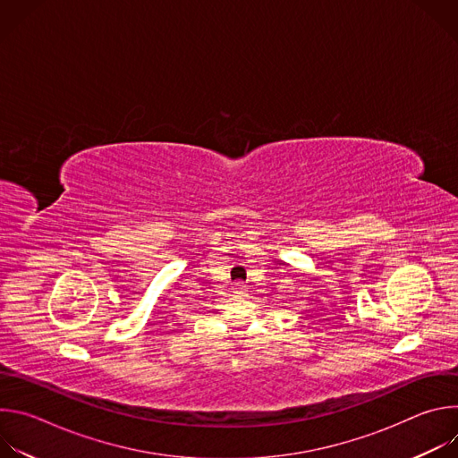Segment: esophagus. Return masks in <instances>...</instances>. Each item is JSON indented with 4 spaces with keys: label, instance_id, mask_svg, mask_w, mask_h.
I'll list each match as a JSON object with an SVG mask.
<instances>
[{
    "label": "esophagus",
    "instance_id": "34e87169",
    "mask_svg": "<svg viewBox=\"0 0 458 458\" xmlns=\"http://www.w3.org/2000/svg\"><path fill=\"white\" fill-rule=\"evenodd\" d=\"M244 292H246V286H244L242 283H237V284L233 286V293H239V295H241V293H244Z\"/></svg>",
    "mask_w": 458,
    "mask_h": 458
}]
</instances>
